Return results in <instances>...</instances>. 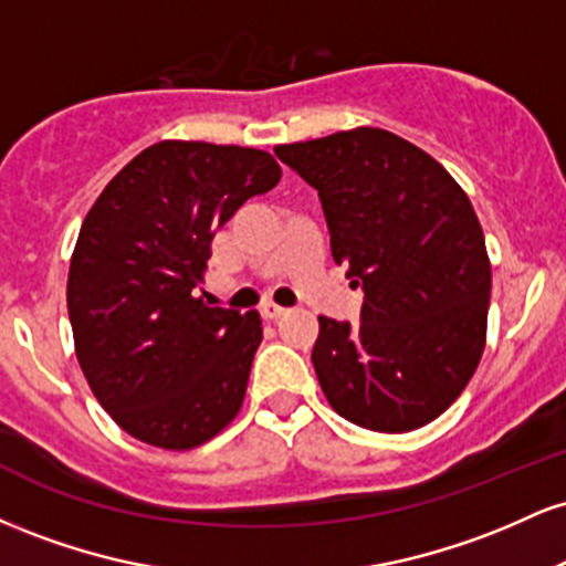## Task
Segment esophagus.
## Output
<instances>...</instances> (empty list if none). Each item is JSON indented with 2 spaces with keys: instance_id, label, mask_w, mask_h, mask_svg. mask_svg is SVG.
<instances>
[{
  "instance_id": "obj_1",
  "label": "esophagus",
  "mask_w": 566,
  "mask_h": 566,
  "mask_svg": "<svg viewBox=\"0 0 566 566\" xmlns=\"http://www.w3.org/2000/svg\"><path fill=\"white\" fill-rule=\"evenodd\" d=\"M261 314H263L265 322H279V319H284V316H287L290 311L287 308H279V305H274V303H269V305H263Z\"/></svg>"
}]
</instances>
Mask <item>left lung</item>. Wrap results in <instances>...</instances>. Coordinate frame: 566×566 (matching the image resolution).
<instances>
[{"instance_id": "8db88e82", "label": "left lung", "mask_w": 566, "mask_h": 566, "mask_svg": "<svg viewBox=\"0 0 566 566\" xmlns=\"http://www.w3.org/2000/svg\"><path fill=\"white\" fill-rule=\"evenodd\" d=\"M274 154L319 191L329 247L365 290L361 322L319 316L316 378L337 415L382 433L437 420L476 373L492 269L471 199L423 148L378 127Z\"/></svg>"}]
</instances>
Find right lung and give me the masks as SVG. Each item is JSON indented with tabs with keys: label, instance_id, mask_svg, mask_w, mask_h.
I'll return each mask as SVG.
<instances>
[{
	"label": "right lung",
	"instance_id": "obj_1",
	"mask_svg": "<svg viewBox=\"0 0 566 566\" xmlns=\"http://www.w3.org/2000/svg\"><path fill=\"white\" fill-rule=\"evenodd\" d=\"M279 178L269 151L161 140L90 207L71 255L69 319L84 378L129 437L193 450L242 409L261 316L210 308L193 290L216 231Z\"/></svg>",
	"mask_w": 566,
	"mask_h": 566
}]
</instances>
